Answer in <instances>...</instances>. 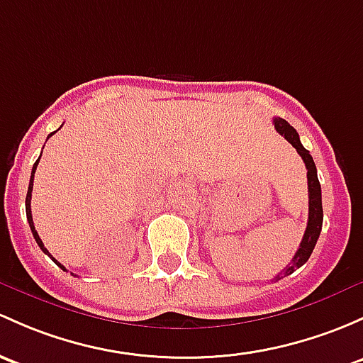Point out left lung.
<instances>
[{
  "label": "left lung",
  "instance_id": "left-lung-1",
  "mask_svg": "<svg viewBox=\"0 0 363 363\" xmlns=\"http://www.w3.org/2000/svg\"><path fill=\"white\" fill-rule=\"evenodd\" d=\"M274 128L280 135H284L289 143L296 147V151L299 152L301 158H303L304 165L308 170V196H310V216H308V226L304 231L303 242H301L299 249H297L296 255L291 261V264L287 268H284V272L278 273L273 280H280V278L292 274L297 268L304 264V262L310 259L313 249L316 245V240H318L320 231H322V223H323V208H322V188H320L318 175H316V167L313 162L310 151L301 144L299 133L296 132V128L292 125H289L284 118H274L273 120Z\"/></svg>",
  "mask_w": 363,
  "mask_h": 363
}]
</instances>
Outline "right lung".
I'll return each instance as SVG.
<instances>
[{
	"label": "right lung",
	"instance_id": "1",
	"mask_svg": "<svg viewBox=\"0 0 363 363\" xmlns=\"http://www.w3.org/2000/svg\"><path fill=\"white\" fill-rule=\"evenodd\" d=\"M53 133H55V132H52V133H50V135H48V137H52V135H53ZM40 158H41V156H40ZM40 158H38V160H36V163H34V167H33V172H30V181H29V189H28V196H26V213H28V220H29V226H30V231H33V236H34V240H36V243H38V245H40V249H41V250H43V252H45V254H48V250H47V249H45L43 242H41L40 235H38V231H36V230H34V223H33V213H30V193H33L34 172H36V167H38V163H40ZM48 255H50V254H48ZM50 257H52V255H50ZM52 259H53V257H52ZM53 261H55V259H53ZM55 262H57V261H55ZM57 264H59V266H60V268H62V269H64V272H67V269H66V268H64V266H62V264H60V262H57Z\"/></svg>",
	"mask_w": 363,
	"mask_h": 363
}]
</instances>
